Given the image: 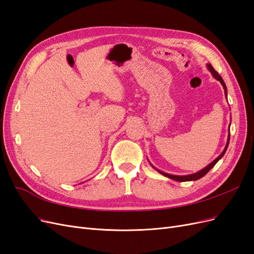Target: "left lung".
Listing matches in <instances>:
<instances>
[{
	"label": "left lung",
	"instance_id": "left-lung-1",
	"mask_svg": "<svg viewBox=\"0 0 254 254\" xmlns=\"http://www.w3.org/2000/svg\"><path fill=\"white\" fill-rule=\"evenodd\" d=\"M207 68L209 69V71L212 73V76H213L217 81H219L220 82V84L223 85V87H224V91H225V96H226V98H227V86H226V84H225V82H224V80H223V78L220 77V75L219 73L213 68V66H212V65L210 64V63H208L207 64ZM229 129H230V126H229ZM229 140H230V132H229V135H228V139H227V143H226V146H225V149H224V151L222 152V154L219 155V156L217 157V158H215L213 161H212L211 163H209V165L207 166V167H204L202 170H200V171H198V172H196V173H194V174H190V175H173V174H169V173H166V172H162V171H160V170H158L157 168H155L152 163H151V166L156 170L158 173H160L161 175H163V176H166V177H168V178H171V179H173V181H176V182H191V181H197V179H199V178H201V177H203L204 175H206L208 172L213 168L216 163H217V161L222 158L224 155H225V153H226V151H227V149H228V145H229Z\"/></svg>",
	"mask_w": 254,
	"mask_h": 254
}]
</instances>
